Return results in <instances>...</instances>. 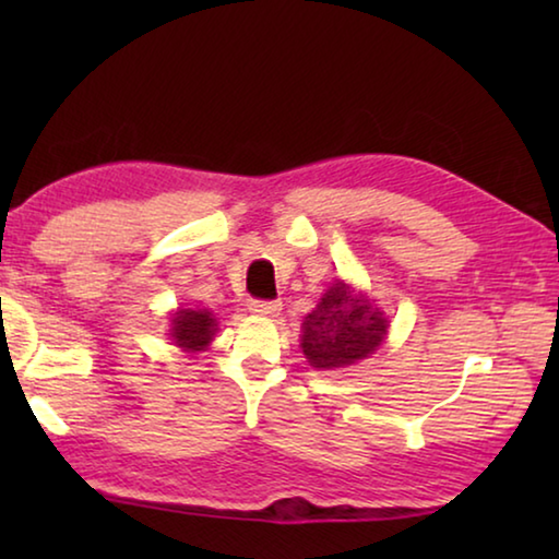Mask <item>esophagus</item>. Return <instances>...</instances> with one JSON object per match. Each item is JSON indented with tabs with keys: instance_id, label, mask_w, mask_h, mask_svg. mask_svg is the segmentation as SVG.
Returning a JSON list of instances; mask_svg holds the SVG:
<instances>
[{
	"instance_id": "34e87169",
	"label": "esophagus",
	"mask_w": 559,
	"mask_h": 559,
	"mask_svg": "<svg viewBox=\"0 0 559 559\" xmlns=\"http://www.w3.org/2000/svg\"><path fill=\"white\" fill-rule=\"evenodd\" d=\"M249 310H251V313H257V316L273 318V316L281 313V302L278 300H251Z\"/></svg>"
}]
</instances>
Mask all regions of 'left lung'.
Returning a JSON list of instances; mask_svg holds the SVG:
<instances>
[{
    "label": "left lung",
    "mask_w": 559,
    "mask_h": 559,
    "mask_svg": "<svg viewBox=\"0 0 559 559\" xmlns=\"http://www.w3.org/2000/svg\"><path fill=\"white\" fill-rule=\"evenodd\" d=\"M386 328L390 320L374 300L337 278L302 320L300 347L316 370H340L370 357L384 343Z\"/></svg>",
    "instance_id": "left-lung-1"
}]
</instances>
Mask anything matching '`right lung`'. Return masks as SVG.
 Here are the masks:
<instances>
[{"label": "right lung", "instance_id": "add662e5", "mask_svg": "<svg viewBox=\"0 0 559 559\" xmlns=\"http://www.w3.org/2000/svg\"><path fill=\"white\" fill-rule=\"evenodd\" d=\"M216 330H219L216 318L206 308H177L169 318V337L187 353H200L210 347Z\"/></svg>", "mask_w": 559, "mask_h": 559}]
</instances>
